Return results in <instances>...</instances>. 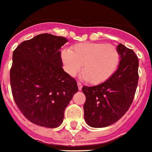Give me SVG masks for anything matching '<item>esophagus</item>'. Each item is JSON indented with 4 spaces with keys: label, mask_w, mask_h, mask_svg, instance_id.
<instances>
[{
    "label": "esophagus",
    "mask_w": 152,
    "mask_h": 152,
    "mask_svg": "<svg viewBox=\"0 0 152 152\" xmlns=\"http://www.w3.org/2000/svg\"><path fill=\"white\" fill-rule=\"evenodd\" d=\"M77 87H78V89H79V90H82V84H81L80 82H77Z\"/></svg>",
    "instance_id": "34e87169"
}]
</instances>
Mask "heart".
<instances>
[{
  "instance_id": "b5f03b06",
  "label": "heart",
  "mask_w": 152,
  "mask_h": 152,
  "mask_svg": "<svg viewBox=\"0 0 152 152\" xmlns=\"http://www.w3.org/2000/svg\"><path fill=\"white\" fill-rule=\"evenodd\" d=\"M61 59L64 70L75 77L82 66L83 77L89 83L99 85L110 78L120 61L119 52L111 44L85 42L75 45L70 50H64Z\"/></svg>"
}]
</instances>
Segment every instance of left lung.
<instances>
[{
	"mask_svg": "<svg viewBox=\"0 0 152 152\" xmlns=\"http://www.w3.org/2000/svg\"><path fill=\"white\" fill-rule=\"evenodd\" d=\"M118 68L107 81L96 86H83L86 97L84 118L91 127L103 128L121 118L129 110L135 96L139 61L135 53L118 44Z\"/></svg>",
	"mask_w": 152,
	"mask_h": 152,
	"instance_id": "obj_1",
	"label": "left lung"
}]
</instances>
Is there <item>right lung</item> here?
I'll list each match as a JSON object with an SVG mask.
<instances>
[{"mask_svg":"<svg viewBox=\"0 0 152 152\" xmlns=\"http://www.w3.org/2000/svg\"><path fill=\"white\" fill-rule=\"evenodd\" d=\"M64 37L42 34L24 41L13 52L10 83L13 98L23 115L33 123L56 128L64 110L78 91L77 82L62 66Z\"/></svg>","mask_w":152,"mask_h":152,"instance_id":"1","label":"right lung"}]
</instances>
